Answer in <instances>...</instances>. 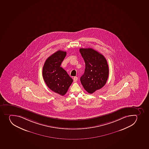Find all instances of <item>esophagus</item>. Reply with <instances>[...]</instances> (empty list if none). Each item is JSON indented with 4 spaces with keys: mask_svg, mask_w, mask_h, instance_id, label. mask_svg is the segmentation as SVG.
<instances>
[{
    "mask_svg": "<svg viewBox=\"0 0 149 149\" xmlns=\"http://www.w3.org/2000/svg\"><path fill=\"white\" fill-rule=\"evenodd\" d=\"M73 80H74V82H76L78 80V77H74V78H73Z\"/></svg>",
    "mask_w": 149,
    "mask_h": 149,
    "instance_id": "1",
    "label": "esophagus"
}]
</instances>
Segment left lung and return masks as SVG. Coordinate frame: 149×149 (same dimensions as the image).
Segmentation results:
<instances>
[{"label": "left lung", "mask_w": 149, "mask_h": 149, "mask_svg": "<svg viewBox=\"0 0 149 149\" xmlns=\"http://www.w3.org/2000/svg\"><path fill=\"white\" fill-rule=\"evenodd\" d=\"M85 63V71L80 80L86 91L93 94L106 84L109 67L105 57L92 48L79 49Z\"/></svg>", "instance_id": "1"}]
</instances>
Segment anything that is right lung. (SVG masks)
<instances>
[{
    "label": "right lung",
    "instance_id": "right-lung-1",
    "mask_svg": "<svg viewBox=\"0 0 149 149\" xmlns=\"http://www.w3.org/2000/svg\"><path fill=\"white\" fill-rule=\"evenodd\" d=\"M66 54V52L58 50L47 58L43 67V78L47 86L61 95L66 94L73 82L67 71L60 67Z\"/></svg>",
    "mask_w": 149,
    "mask_h": 149
}]
</instances>
